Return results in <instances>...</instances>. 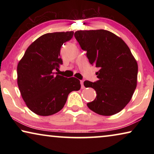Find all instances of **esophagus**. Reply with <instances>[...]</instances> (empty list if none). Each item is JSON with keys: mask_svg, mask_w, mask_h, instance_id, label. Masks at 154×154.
Here are the masks:
<instances>
[{"mask_svg": "<svg viewBox=\"0 0 154 154\" xmlns=\"http://www.w3.org/2000/svg\"><path fill=\"white\" fill-rule=\"evenodd\" d=\"M81 88L82 89H84L85 88V86L83 85V81H81Z\"/></svg>", "mask_w": 154, "mask_h": 154, "instance_id": "obj_1", "label": "esophagus"}]
</instances>
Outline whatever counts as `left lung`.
Wrapping results in <instances>:
<instances>
[{
  "instance_id": "obj_1",
  "label": "left lung",
  "mask_w": 154,
  "mask_h": 154,
  "mask_svg": "<svg viewBox=\"0 0 154 154\" xmlns=\"http://www.w3.org/2000/svg\"><path fill=\"white\" fill-rule=\"evenodd\" d=\"M74 36L87 51L90 64L99 69L97 81H84L85 88H92L97 93L88 108L102 116L120 112L131 100L137 82V62L130 48L123 39L104 29L77 31Z\"/></svg>"
}]
</instances>
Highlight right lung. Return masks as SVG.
Instances as JSON below:
<instances>
[{"label": "right lung", "mask_w": 154, "mask_h": 154, "mask_svg": "<svg viewBox=\"0 0 154 154\" xmlns=\"http://www.w3.org/2000/svg\"><path fill=\"white\" fill-rule=\"evenodd\" d=\"M73 31L45 33L27 48L17 65V85L31 111L47 116L64 107L69 94L81 89L80 81L60 75V49L70 41Z\"/></svg>", "instance_id": "right-lung-1"}]
</instances>
